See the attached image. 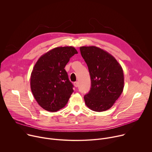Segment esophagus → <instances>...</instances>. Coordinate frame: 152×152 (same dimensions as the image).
Wrapping results in <instances>:
<instances>
[{
  "label": "esophagus",
  "mask_w": 152,
  "mask_h": 152,
  "mask_svg": "<svg viewBox=\"0 0 152 152\" xmlns=\"http://www.w3.org/2000/svg\"><path fill=\"white\" fill-rule=\"evenodd\" d=\"M74 85H75V87H77L78 85H79L78 82H74Z\"/></svg>",
  "instance_id": "1"
}]
</instances>
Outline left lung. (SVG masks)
<instances>
[{"label":"left lung","mask_w":152,"mask_h":152,"mask_svg":"<svg viewBox=\"0 0 152 152\" xmlns=\"http://www.w3.org/2000/svg\"><path fill=\"white\" fill-rule=\"evenodd\" d=\"M80 51L91 81L90 90L84 96L85 104L96 112L109 110L123 90L122 67L113 56L97 47L82 46Z\"/></svg>","instance_id":"obj_1"}]
</instances>
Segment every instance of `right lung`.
I'll use <instances>...</instances> for the list:
<instances>
[{
	"label": "right lung",
	"instance_id": "right-lung-1",
	"mask_svg": "<svg viewBox=\"0 0 152 152\" xmlns=\"http://www.w3.org/2000/svg\"><path fill=\"white\" fill-rule=\"evenodd\" d=\"M77 53L73 47H58L42 55L36 62L31 73V88L44 110L56 112L67 103L73 85L64 68Z\"/></svg>",
	"mask_w": 152,
	"mask_h": 152
}]
</instances>
